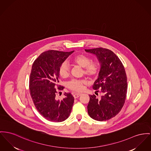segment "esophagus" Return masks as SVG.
<instances>
[{"instance_id":"obj_1","label":"esophagus","mask_w":151,"mask_h":151,"mask_svg":"<svg viewBox=\"0 0 151 151\" xmlns=\"http://www.w3.org/2000/svg\"><path fill=\"white\" fill-rule=\"evenodd\" d=\"M80 96V93H74V94H73V97H74V99H77V98H78Z\"/></svg>"}]
</instances>
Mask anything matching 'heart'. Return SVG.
<instances>
[{"label": "heart", "mask_w": 151, "mask_h": 151, "mask_svg": "<svg viewBox=\"0 0 151 151\" xmlns=\"http://www.w3.org/2000/svg\"><path fill=\"white\" fill-rule=\"evenodd\" d=\"M72 62L83 68V73L85 75L91 78H93L97 76L99 71V66L97 62H91V59L88 56L80 54L74 57ZM59 74L60 77L66 78L70 74V69L68 64L66 62L62 63L59 68ZM86 83L84 80L71 81L68 83L69 88L75 91H81L83 89V85Z\"/></svg>", "instance_id": "obj_1"}]
</instances>
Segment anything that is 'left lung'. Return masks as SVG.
Listing matches in <instances>:
<instances>
[{
	"instance_id": "8db88e82",
	"label": "left lung",
	"mask_w": 151,
	"mask_h": 151,
	"mask_svg": "<svg viewBox=\"0 0 151 151\" xmlns=\"http://www.w3.org/2000/svg\"><path fill=\"white\" fill-rule=\"evenodd\" d=\"M96 55L100 64L99 77L93 89L102 93L100 97L89 95L88 111L95 120H108L117 115L122 109L127 97V77L119 57L109 49L99 47L85 49Z\"/></svg>"
}]
</instances>
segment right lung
<instances>
[{"mask_svg": "<svg viewBox=\"0 0 151 151\" xmlns=\"http://www.w3.org/2000/svg\"><path fill=\"white\" fill-rule=\"evenodd\" d=\"M73 52L45 51L32 64L29 80L31 97L37 111L47 120L62 122L70 114L74 100L71 94L65 93L62 100H57L55 96L64 88L58 85L60 66Z\"/></svg>", "mask_w": 151, "mask_h": 151, "instance_id": "obj_1", "label": "right lung"}]
</instances>
